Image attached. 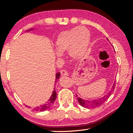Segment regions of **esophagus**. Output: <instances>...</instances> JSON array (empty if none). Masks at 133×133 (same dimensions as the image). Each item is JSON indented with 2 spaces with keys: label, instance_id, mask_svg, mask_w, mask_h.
Masks as SVG:
<instances>
[{
  "label": "esophagus",
  "instance_id": "1",
  "mask_svg": "<svg viewBox=\"0 0 133 133\" xmlns=\"http://www.w3.org/2000/svg\"><path fill=\"white\" fill-rule=\"evenodd\" d=\"M60 74H61L62 76H67L68 75V72L66 70H62L60 71Z\"/></svg>",
  "mask_w": 133,
  "mask_h": 133
}]
</instances>
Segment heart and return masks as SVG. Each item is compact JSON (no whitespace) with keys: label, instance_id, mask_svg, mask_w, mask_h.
I'll use <instances>...</instances> for the list:
<instances>
[{"label":"heart","instance_id":"b5f03b06","mask_svg":"<svg viewBox=\"0 0 133 133\" xmlns=\"http://www.w3.org/2000/svg\"><path fill=\"white\" fill-rule=\"evenodd\" d=\"M90 31L83 26L77 27L60 33L55 42L57 56L68 50L69 56L73 58L82 57L88 49L90 42Z\"/></svg>","mask_w":133,"mask_h":133}]
</instances>
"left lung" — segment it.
Here are the masks:
<instances>
[{
	"label": "left lung",
	"mask_w": 133,
	"mask_h": 133,
	"mask_svg": "<svg viewBox=\"0 0 133 133\" xmlns=\"http://www.w3.org/2000/svg\"><path fill=\"white\" fill-rule=\"evenodd\" d=\"M116 86V83H114L113 85H112V89L111 90L110 93H108L107 95H105V96L103 97L100 98H97V99H95V100H84L83 99H82L81 98L78 97L76 95V97H77V100L79 102L80 104L82 105V107H85V108H96L97 107H99L100 105H102L103 103H104L105 101H106L108 98L111 95V92L114 90V88H115Z\"/></svg>",
	"instance_id": "obj_1"
}]
</instances>
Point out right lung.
<instances>
[{
  "instance_id": "right-lung-1",
  "label": "right lung",
  "mask_w": 133,
  "mask_h": 133,
  "mask_svg": "<svg viewBox=\"0 0 133 133\" xmlns=\"http://www.w3.org/2000/svg\"><path fill=\"white\" fill-rule=\"evenodd\" d=\"M60 75V73H57V74H56V81H57V80L59 78ZM56 95H57V93H56V90L55 89L53 91V94H52V95H51V97L48 101V102H47V103H46L45 104H43L42 105H40V106H39V107H35L33 110H35V111H45V110L49 109V107H50L51 105H52L54 102H55V101L56 98Z\"/></svg>"
}]
</instances>
